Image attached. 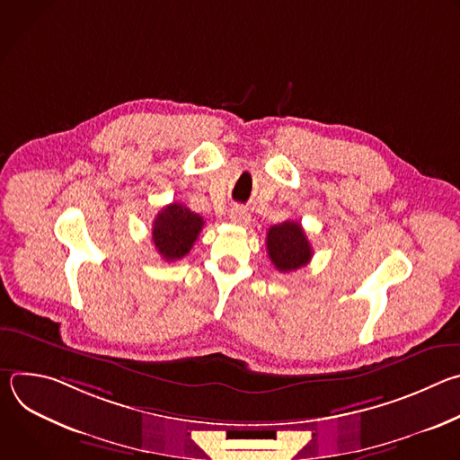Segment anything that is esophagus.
<instances>
[{"label":"esophagus","instance_id":"obj_1","mask_svg":"<svg viewBox=\"0 0 460 460\" xmlns=\"http://www.w3.org/2000/svg\"><path fill=\"white\" fill-rule=\"evenodd\" d=\"M229 218H231V222H233V224H236V226H247V224L251 222L249 213H247L243 208H240V206H236V208H233V209H231Z\"/></svg>","mask_w":460,"mask_h":460}]
</instances>
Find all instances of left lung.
<instances>
[{
    "label": "left lung",
    "instance_id": "1",
    "mask_svg": "<svg viewBox=\"0 0 460 460\" xmlns=\"http://www.w3.org/2000/svg\"><path fill=\"white\" fill-rule=\"evenodd\" d=\"M266 245L273 266L282 273L304 268L313 256L309 240L298 222L288 220L270 227Z\"/></svg>",
    "mask_w": 460,
    "mask_h": 460
}]
</instances>
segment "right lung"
Wrapping results in <instances>:
<instances>
[{
  "mask_svg": "<svg viewBox=\"0 0 460 460\" xmlns=\"http://www.w3.org/2000/svg\"><path fill=\"white\" fill-rule=\"evenodd\" d=\"M204 227V218L181 204L165 206L153 222V242L164 260L183 258Z\"/></svg>",
  "mask_w": 460,
  "mask_h": 460,
  "instance_id": "right-lung-1",
  "label": "right lung"
}]
</instances>
